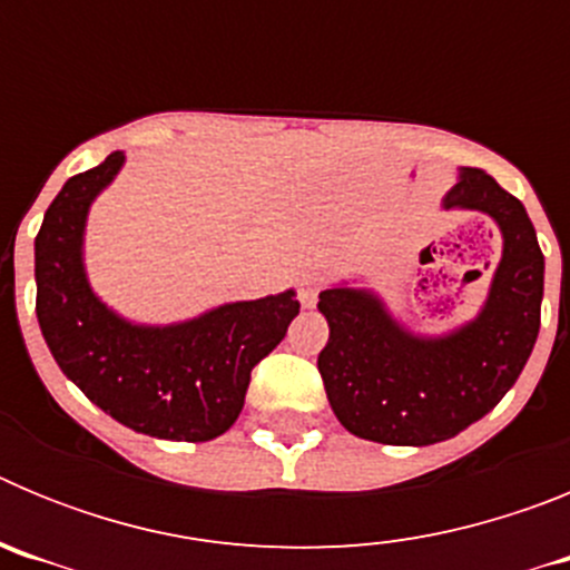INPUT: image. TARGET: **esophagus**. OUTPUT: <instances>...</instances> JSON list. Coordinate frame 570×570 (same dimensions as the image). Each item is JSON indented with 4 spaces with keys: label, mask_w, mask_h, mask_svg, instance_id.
I'll return each instance as SVG.
<instances>
[{
    "label": "esophagus",
    "mask_w": 570,
    "mask_h": 570,
    "mask_svg": "<svg viewBox=\"0 0 570 570\" xmlns=\"http://www.w3.org/2000/svg\"><path fill=\"white\" fill-rule=\"evenodd\" d=\"M299 299L305 308H314L316 305V276L314 274H305L299 282Z\"/></svg>",
    "instance_id": "obj_1"
}]
</instances>
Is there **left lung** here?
Wrapping results in <instances>:
<instances>
[{"instance_id": "left-lung-1", "label": "left lung", "mask_w": 570, "mask_h": 570, "mask_svg": "<svg viewBox=\"0 0 570 570\" xmlns=\"http://www.w3.org/2000/svg\"><path fill=\"white\" fill-rule=\"evenodd\" d=\"M445 208L485 210L505 239L485 308L471 325L442 340H420L365 291L320 294L331 334L316 365L336 420L360 440H451L508 394L540 334L546 256L520 199L485 170L465 168Z\"/></svg>"}]
</instances>
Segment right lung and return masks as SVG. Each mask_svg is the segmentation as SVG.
Returning a JSON list of instances; mask_svg holds the SVG:
<instances>
[{
  "label": "right lung",
  "instance_id": "add662e5",
  "mask_svg": "<svg viewBox=\"0 0 570 570\" xmlns=\"http://www.w3.org/2000/svg\"><path fill=\"white\" fill-rule=\"evenodd\" d=\"M116 150L70 176L37 234V316L50 354L94 405L136 434L205 442L225 434L245 405L250 371L299 314L294 291L234 302L170 328H139L110 314L82 268L94 196L116 176Z\"/></svg>",
  "mask_w": 570,
  "mask_h": 570
}]
</instances>
